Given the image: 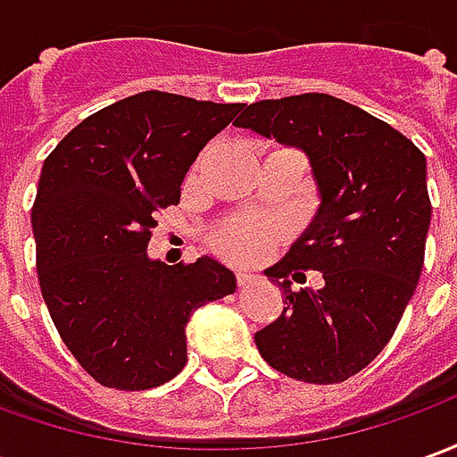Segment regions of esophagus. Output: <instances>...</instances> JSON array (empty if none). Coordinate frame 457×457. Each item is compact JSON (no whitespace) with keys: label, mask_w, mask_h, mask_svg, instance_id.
<instances>
[{"label":"esophagus","mask_w":457,"mask_h":457,"mask_svg":"<svg viewBox=\"0 0 457 457\" xmlns=\"http://www.w3.org/2000/svg\"><path fill=\"white\" fill-rule=\"evenodd\" d=\"M254 281H257V277H252V274H239L237 277V284L239 287H252V284H254Z\"/></svg>","instance_id":"34e87169"}]
</instances>
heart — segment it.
I'll use <instances>...</instances> for the list:
<instances>
[{
  "instance_id": "heart-1",
  "label": "heart",
  "mask_w": 457,
  "mask_h": 457,
  "mask_svg": "<svg viewBox=\"0 0 457 457\" xmlns=\"http://www.w3.org/2000/svg\"><path fill=\"white\" fill-rule=\"evenodd\" d=\"M278 239V228L262 218H235L215 232V247L235 262L267 257Z\"/></svg>"
}]
</instances>
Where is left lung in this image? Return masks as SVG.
<instances>
[{
  "instance_id": "obj_1",
  "label": "left lung",
  "mask_w": 457,
  "mask_h": 457,
  "mask_svg": "<svg viewBox=\"0 0 457 457\" xmlns=\"http://www.w3.org/2000/svg\"><path fill=\"white\" fill-rule=\"evenodd\" d=\"M235 124L306 151L323 198L303 237L267 269L284 311L257 330L259 354L291 379L345 382L392 340L421 277L426 156L386 121L326 93L259 100ZM306 268L327 287L291 292L287 278Z\"/></svg>"
}]
</instances>
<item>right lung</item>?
<instances>
[{"label": "right lung", "instance_id": "obj_1", "mask_svg": "<svg viewBox=\"0 0 457 457\" xmlns=\"http://www.w3.org/2000/svg\"><path fill=\"white\" fill-rule=\"evenodd\" d=\"M239 110L146 90L90 114L44 161L31 208L38 284L65 347L103 386L173 379L193 311L235 294L215 259L169 267L146 247L198 151Z\"/></svg>", "mask_w": 457, "mask_h": 457}]
</instances>
